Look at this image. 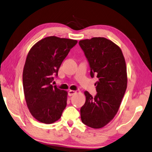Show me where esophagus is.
Masks as SVG:
<instances>
[{
    "instance_id": "esophagus-1",
    "label": "esophagus",
    "mask_w": 152,
    "mask_h": 152,
    "mask_svg": "<svg viewBox=\"0 0 152 152\" xmlns=\"http://www.w3.org/2000/svg\"><path fill=\"white\" fill-rule=\"evenodd\" d=\"M76 93V91L69 90V91H68V95H69V96H72V95H75Z\"/></svg>"
}]
</instances>
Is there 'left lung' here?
<instances>
[{
    "instance_id": "left-lung-1",
    "label": "left lung",
    "mask_w": 152,
    "mask_h": 152,
    "mask_svg": "<svg viewBox=\"0 0 152 152\" xmlns=\"http://www.w3.org/2000/svg\"><path fill=\"white\" fill-rule=\"evenodd\" d=\"M91 67L97 75L95 97L85 91L86 102L80 109L81 120L93 129H101L114 118L127 87L126 62L120 48L103 37L79 41Z\"/></svg>"
}]
</instances>
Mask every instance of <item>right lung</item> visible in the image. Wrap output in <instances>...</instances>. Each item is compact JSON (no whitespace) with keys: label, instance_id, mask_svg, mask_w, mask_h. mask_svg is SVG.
Instances as JSON below:
<instances>
[{"label":"right lung","instance_id":"1","mask_svg":"<svg viewBox=\"0 0 152 152\" xmlns=\"http://www.w3.org/2000/svg\"><path fill=\"white\" fill-rule=\"evenodd\" d=\"M76 40L49 37L31 48L23 71V86L27 106L42 123L58 120L67 105V92L53 86L62 61L76 45Z\"/></svg>","mask_w":152,"mask_h":152}]
</instances>
